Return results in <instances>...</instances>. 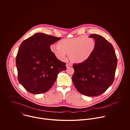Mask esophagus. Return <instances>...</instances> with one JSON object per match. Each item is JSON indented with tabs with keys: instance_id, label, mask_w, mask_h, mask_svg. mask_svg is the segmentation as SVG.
<instances>
[{
	"instance_id": "1",
	"label": "esophagus",
	"mask_w": 130,
	"mask_h": 130,
	"mask_svg": "<svg viewBox=\"0 0 130 130\" xmlns=\"http://www.w3.org/2000/svg\"><path fill=\"white\" fill-rule=\"evenodd\" d=\"M66 67H67V68H69V67H70L72 66V65H71V64H67L66 65Z\"/></svg>"
}]
</instances>
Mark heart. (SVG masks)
<instances>
[{
	"label": "heart",
	"mask_w": 130,
	"mask_h": 130,
	"mask_svg": "<svg viewBox=\"0 0 130 130\" xmlns=\"http://www.w3.org/2000/svg\"><path fill=\"white\" fill-rule=\"evenodd\" d=\"M95 48V42L91 37L82 36L59 41L58 45L52 44L50 50L59 60L64 61L68 54L71 60L75 63L87 61L92 56Z\"/></svg>",
	"instance_id": "obj_1"
}]
</instances>
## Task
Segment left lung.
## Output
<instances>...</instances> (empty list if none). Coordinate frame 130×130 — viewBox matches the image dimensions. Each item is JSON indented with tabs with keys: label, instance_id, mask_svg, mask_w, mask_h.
I'll use <instances>...</instances> for the list:
<instances>
[{
	"label": "left lung",
	"instance_id": "8db88e82",
	"mask_svg": "<svg viewBox=\"0 0 130 130\" xmlns=\"http://www.w3.org/2000/svg\"><path fill=\"white\" fill-rule=\"evenodd\" d=\"M89 37L95 40V50L88 60L73 64L72 81L80 93L95 96L103 93L113 83L117 60L113 46L106 39L97 34Z\"/></svg>",
	"mask_w": 130,
	"mask_h": 130
}]
</instances>
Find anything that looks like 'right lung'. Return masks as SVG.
<instances>
[{"instance_id": "obj_1", "label": "right lung", "mask_w": 130, "mask_h": 130, "mask_svg": "<svg viewBox=\"0 0 130 130\" xmlns=\"http://www.w3.org/2000/svg\"><path fill=\"white\" fill-rule=\"evenodd\" d=\"M60 39L38 32L20 45L16 59L18 78L29 92L38 94L47 92L59 73L66 69V63L59 60L50 50L51 45Z\"/></svg>"}]
</instances>
